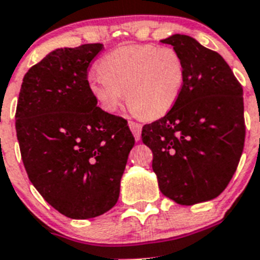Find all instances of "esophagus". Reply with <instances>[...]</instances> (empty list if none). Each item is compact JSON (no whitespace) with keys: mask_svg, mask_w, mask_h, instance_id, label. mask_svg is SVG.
I'll return each instance as SVG.
<instances>
[{"mask_svg":"<svg viewBox=\"0 0 260 260\" xmlns=\"http://www.w3.org/2000/svg\"><path fill=\"white\" fill-rule=\"evenodd\" d=\"M128 127L132 130V133L134 134L135 141H141V134H142V125L138 122H134V121H130L128 122Z\"/></svg>","mask_w":260,"mask_h":260,"instance_id":"34e87169","label":"esophagus"}]
</instances>
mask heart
Here are the masks:
<instances>
[{
  "label": "heart",
  "instance_id": "1",
  "mask_svg": "<svg viewBox=\"0 0 260 260\" xmlns=\"http://www.w3.org/2000/svg\"><path fill=\"white\" fill-rule=\"evenodd\" d=\"M99 74L87 79V88L105 112L113 113L123 98L134 113L160 118L178 102L186 79L180 52L152 44L123 45L98 62Z\"/></svg>",
  "mask_w": 260,
  "mask_h": 260
}]
</instances>
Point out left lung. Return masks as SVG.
Here are the masks:
<instances>
[{"label":"left lung","instance_id":"obj_1","mask_svg":"<svg viewBox=\"0 0 260 260\" xmlns=\"http://www.w3.org/2000/svg\"><path fill=\"white\" fill-rule=\"evenodd\" d=\"M181 53L186 79L171 112L144 125L158 189L182 206L219 197L237 169L245 143L243 92L217 52L187 35L161 40Z\"/></svg>","mask_w":260,"mask_h":260}]
</instances>
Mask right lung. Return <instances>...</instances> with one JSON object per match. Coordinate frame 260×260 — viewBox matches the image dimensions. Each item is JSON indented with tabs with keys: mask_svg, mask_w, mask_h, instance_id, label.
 <instances>
[{
	"mask_svg": "<svg viewBox=\"0 0 260 260\" xmlns=\"http://www.w3.org/2000/svg\"><path fill=\"white\" fill-rule=\"evenodd\" d=\"M103 44L53 50L23 78L15 113L20 155L41 197L70 219L96 217L117 203L135 139L87 88Z\"/></svg>",
	"mask_w": 260,
	"mask_h": 260,
	"instance_id": "obj_1",
	"label": "right lung"
}]
</instances>
